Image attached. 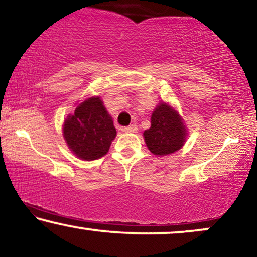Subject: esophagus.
<instances>
[{"label":"esophagus","mask_w":257,"mask_h":257,"mask_svg":"<svg viewBox=\"0 0 257 257\" xmlns=\"http://www.w3.org/2000/svg\"><path fill=\"white\" fill-rule=\"evenodd\" d=\"M122 131L125 132V133H135L136 131H138V125H136V124H131V125H128V126H124V128H123Z\"/></svg>","instance_id":"34e87169"}]
</instances>
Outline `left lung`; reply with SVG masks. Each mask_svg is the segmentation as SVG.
I'll use <instances>...</instances> for the list:
<instances>
[{"mask_svg": "<svg viewBox=\"0 0 257 257\" xmlns=\"http://www.w3.org/2000/svg\"><path fill=\"white\" fill-rule=\"evenodd\" d=\"M146 145L155 155L177 152L184 145L186 129L178 112L165 103H160L151 118V128L144 133Z\"/></svg>", "mask_w": 257, "mask_h": 257, "instance_id": "left-lung-1", "label": "left lung"}]
</instances>
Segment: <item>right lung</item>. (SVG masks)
<instances>
[{
    "label": "right lung",
    "instance_id": "1",
    "mask_svg": "<svg viewBox=\"0 0 257 257\" xmlns=\"http://www.w3.org/2000/svg\"><path fill=\"white\" fill-rule=\"evenodd\" d=\"M116 136L112 118L99 97L84 100L64 123V138L78 158L96 160L108 153Z\"/></svg>",
    "mask_w": 257,
    "mask_h": 257
}]
</instances>
